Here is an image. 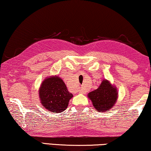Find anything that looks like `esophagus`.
I'll return each instance as SVG.
<instances>
[{
  "label": "esophagus",
  "instance_id": "esophagus-1",
  "mask_svg": "<svg viewBox=\"0 0 151 151\" xmlns=\"http://www.w3.org/2000/svg\"><path fill=\"white\" fill-rule=\"evenodd\" d=\"M80 93H84V91H82V90L80 91Z\"/></svg>",
  "mask_w": 151,
  "mask_h": 151
}]
</instances>
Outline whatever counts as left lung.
<instances>
[{
    "label": "left lung",
    "instance_id": "obj_1",
    "mask_svg": "<svg viewBox=\"0 0 151 151\" xmlns=\"http://www.w3.org/2000/svg\"><path fill=\"white\" fill-rule=\"evenodd\" d=\"M117 95L116 87L112 85L109 80H103L100 86L90 92L88 97L97 111L104 112L113 108L118 97Z\"/></svg>",
    "mask_w": 151,
    "mask_h": 151
}]
</instances>
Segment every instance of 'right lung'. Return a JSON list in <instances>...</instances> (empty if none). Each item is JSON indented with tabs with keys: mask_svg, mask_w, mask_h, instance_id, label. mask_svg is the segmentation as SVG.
<instances>
[{
	"mask_svg": "<svg viewBox=\"0 0 151 151\" xmlns=\"http://www.w3.org/2000/svg\"><path fill=\"white\" fill-rule=\"evenodd\" d=\"M39 97L43 107L53 113L66 110L73 95L68 91L65 82L56 76L44 80L39 88Z\"/></svg>",
	"mask_w": 151,
	"mask_h": 151,
	"instance_id": "obj_1",
	"label": "right lung"
}]
</instances>
